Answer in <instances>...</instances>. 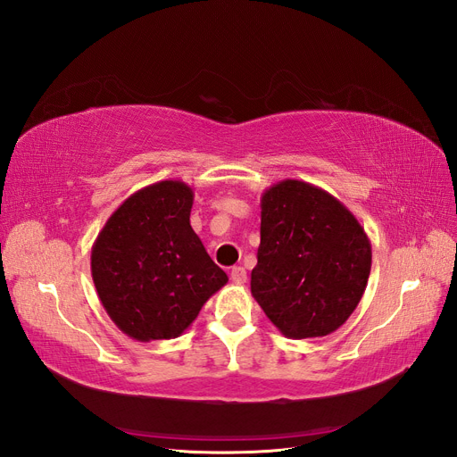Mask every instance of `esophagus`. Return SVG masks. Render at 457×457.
I'll use <instances>...</instances> for the list:
<instances>
[{
    "label": "esophagus",
    "instance_id": "1",
    "mask_svg": "<svg viewBox=\"0 0 457 457\" xmlns=\"http://www.w3.org/2000/svg\"><path fill=\"white\" fill-rule=\"evenodd\" d=\"M231 281L236 283V285H243V283L246 281V271H245V268H241V266L231 268Z\"/></svg>",
    "mask_w": 457,
    "mask_h": 457
}]
</instances>
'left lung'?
Here are the masks:
<instances>
[{
    "label": "left lung",
    "instance_id": "left-lung-1",
    "mask_svg": "<svg viewBox=\"0 0 457 457\" xmlns=\"http://www.w3.org/2000/svg\"><path fill=\"white\" fill-rule=\"evenodd\" d=\"M258 262L251 293L289 338L337 331L361 301L371 243L356 216L325 189L281 179L260 199Z\"/></svg>",
    "mask_w": 457,
    "mask_h": 457
}]
</instances>
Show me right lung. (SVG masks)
Returning <instances> with one entry per match:
<instances>
[{
    "label": "right lung",
    "instance_id": "obj_1",
    "mask_svg": "<svg viewBox=\"0 0 457 457\" xmlns=\"http://www.w3.org/2000/svg\"><path fill=\"white\" fill-rule=\"evenodd\" d=\"M193 189L143 187L116 208L91 246V278L116 328L139 343L176 338L228 283L189 224Z\"/></svg>",
    "mask_w": 457,
    "mask_h": 457
}]
</instances>
